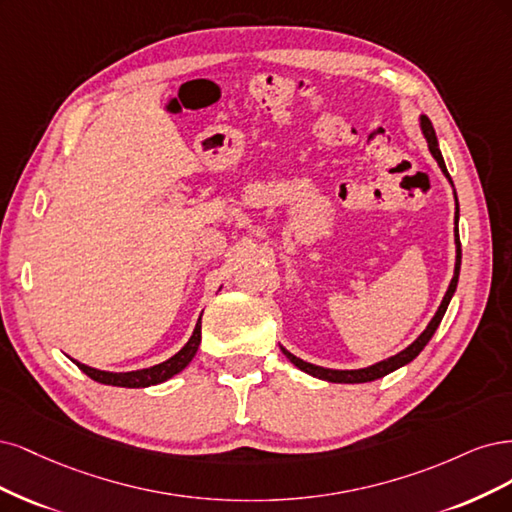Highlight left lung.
<instances>
[{"label":"left lung","mask_w":512,"mask_h":512,"mask_svg":"<svg viewBox=\"0 0 512 512\" xmlns=\"http://www.w3.org/2000/svg\"><path fill=\"white\" fill-rule=\"evenodd\" d=\"M419 127H421V134H423V138H425V142H427V148H430L432 157H434L436 163H438V168L442 170L444 176H447V180H449L451 187H453V180H451V176H449L447 166H444V159H442V153H440V146H438V138H436L434 125H432L430 119L425 117V114H419ZM453 197H455V227H453V236H455V270H453V278H451L449 289H447V293H444V298H442V302H440V306H438V310H436V315L432 317L430 323H427V327L423 329V332L417 336V340H412L404 351L395 353V355H391V357H387V359H383V361H376V364H372V366H368V368H357V370H334V368H323V366L308 364V361H304V359H300V357H295L293 353H289V351L285 349V346H280V351L285 353V357L291 361V364H293L295 368H300L302 372H306V374H310V376H315V378H321V381H327V383L357 385V383L376 381V378H383V376L395 372L398 368L410 364V361L415 359V357L425 349V344L432 340L434 332H436L440 321H442V317H444V312H447V308H449V304H451V298H453V293H455V289H457V280H459L461 244H459V227H457V223H459V202H457L455 187H453Z\"/></svg>","instance_id":"8db88e82"}]
</instances>
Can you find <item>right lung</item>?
Masks as SVG:
<instances>
[{"label": "right lung", "instance_id": "1", "mask_svg": "<svg viewBox=\"0 0 512 512\" xmlns=\"http://www.w3.org/2000/svg\"><path fill=\"white\" fill-rule=\"evenodd\" d=\"M200 342H202V317L197 319L193 334H191V338L187 340L183 349H180L176 355H172L170 359L161 361V364H157V366L142 368V370H131V372H108V370H97V368H91L87 364H80V361H76V359H72V361L82 372H85L89 378H93V381H97V383L112 385V387L142 389V387H153V385H159V383H166L178 372H183L191 364V359L195 357Z\"/></svg>", "mask_w": 512, "mask_h": 512}]
</instances>
